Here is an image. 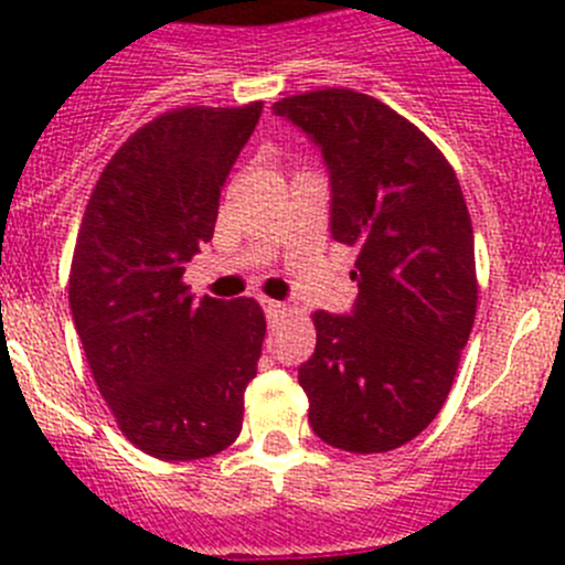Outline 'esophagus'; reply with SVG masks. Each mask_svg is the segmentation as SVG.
<instances>
[{"label":"esophagus","instance_id":"obj_1","mask_svg":"<svg viewBox=\"0 0 565 565\" xmlns=\"http://www.w3.org/2000/svg\"><path fill=\"white\" fill-rule=\"evenodd\" d=\"M262 309H265V317H267V322H270V324H276L278 319L287 315V306H284L281 300L265 298V300H262Z\"/></svg>","mask_w":565,"mask_h":565}]
</instances>
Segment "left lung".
I'll list each match as a JSON object with an SVG mask.
<instances>
[{"label":"left lung","instance_id":"8db88e82","mask_svg":"<svg viewBox=\"0 0 565 565\" xmlns=\"http://www.w3.org/2000/svg\"><path fill=\"white\" fill-rule=\"evenodd\" d=\"M322 150L330 235L358 248L350 315L315 311L298 369L319 440L383 454L418 437L448 398L476 319L472 224L451 163L413 122L355 89L273 104Z\"/></svg>","mask_w":565,"mask_h":565}]
</instances>
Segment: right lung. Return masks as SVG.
<instances>
[{
    "mask_svg": "<svg viewBox=\"0 0 565 565\" xmlns=\"http://www.w3.org/2000/svg\"><path fill=\"white\" fill-rule=\"evenodd\" d=\"M259 104L174 108L106 163L71 265V311L98 391L136 448L188 461L243 429L265 315L250 298H193L185 262L213 241L221 185Z\"/></svg>",
    "mask_w": 565,
    "mask_h": 565,
    "instance_id": "add662e5",
    "label": "right lung"
}]
</instances>
